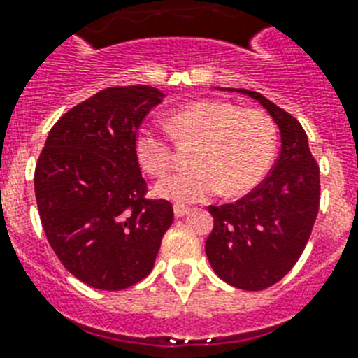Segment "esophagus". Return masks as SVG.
<instances>
[{"label": "esophagus", "instance_id": "1", "mask_svg": "<svg viewBox=\"0 0 358 358\" xmlns=\"http://www.w3.org/2000/svg\"><path fill=\"white\" fill-rule=\"evenodd\" d=\"M188 210H190V208H188V206H185V205L173 206V214H176V217H182L185 214H188Z\"/></svg>", "mask_w": 358, "mask_h": 358}]
</instances>
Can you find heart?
Masks as SVG:
<instances>
[{"mask_svg":"<svg viewBox=\"0 0 358 358\" xmlns=\"http://www.w3.org/2000/svg\"><path fill=\"white\" fill-rule=\"evenodd\" d=\"M168 131L177 141L196 143L188 170L162 177L155 196L177 205L197 203L223 192L239 196L258 185L273 164L278 133L273 119L256 108L239 109L223 100H199L173 111ZM141 166L161 176L172 164L170 138L155 128H141L135 137Z\"/></svg>","mask_w":358,"mask_h":358,"instance_id":"obj_1","label":"heart"}]
</instances>
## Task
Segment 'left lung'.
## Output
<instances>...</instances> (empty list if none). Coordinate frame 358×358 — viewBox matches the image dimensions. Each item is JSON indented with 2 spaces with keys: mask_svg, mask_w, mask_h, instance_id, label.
<instances>
[{
  "mask_svg": "<svg viewBox=\"0 0 358 358\" xmlns=\"http://www.w3.org/2000/svg\"><path fill=\"white\" fill-rule=\"evenodd\" d=\"M223 91L259 102L280 129L278 161L265 181L236 203L208 206L214 229L205 250L214 273L232 287L262 291L280 282L306 249L320 203V170L294 117L256 91Z\"/></svg>",
  "mask_w": 358,
  "mask_h": 358,
  "instance_id": "1",
  "label": "left lung"
}]
</instances>
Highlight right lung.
<instances>
[{"label":"right lung","instance_id":"1","mask_svg":"<svg viewBox=\"0 0 358 358\" xmlns=\"http://www.w3.org/2000/svg\"><path fill=\"white\" fill-rule=\"evenodd\" d=\"M166 94L152 85L108 87L69 109L47 135L34 173L38 212L62 265L100 291L146 278L172 205L144 199L135 137Z\"/></svg>","mask_w":358,"mask_h":358}]
</instances>
